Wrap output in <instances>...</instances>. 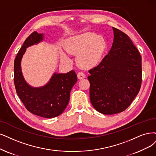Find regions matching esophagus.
Wrapping results in <instances>:
<instances>
[{"label": "esophagus", "mask_w": 156, "mask_h": 156, "mask_svg": "<svg viewBox=\"0 0 156 156\" xmlns=\"http://www.w3.org/2000/svg\"><path fill=\"white\" fill-rule=\"evenodd\" d=\"M77 76H78V78L80 80H81V79H83V78H85V74L83 73L82 72H79V73L77 74Z\"/></svg>", "instance_id": "34e87169"}]
</instances>
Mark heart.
Listing matches in <instances>:
<instances>
[{"label": "heart", "mask_w": 156, "mask_h": 156, "mask_svg": "<svg viewBox=\"0 0 156 156\" xmlns=\"http://www.w3.org/2000/svg\"><path fill=\"white\" fill-rule=\"evenodd\" d=\"M106 48L104 38L94 33H85L69 38L66 48L68 53L78 55L77 62L80 66L89 68L100 62ZM62 57L63 60H69L64 53Z\"/></svg>", "instance_id": "obj_1"}]
</instances>
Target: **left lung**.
Segmentation results:
<instances>
[{
	"label": "left lung",
	"mask_w": 156,
	"mask_h": 156,
	"mask_svg": "<svg viewBox=\"0 0 156 156\" xmlns=\"http://www.w3.org/2000/svg\"><path fill=\"white\" fill-rule=\"evenodd\" d=\"M111 49L97 67L89 71L90 100L101 114L124 111L131 104L141 85V57L130 38L112 27Z\"/></svg>",
	"instance_id": "obj_1"
}]
</instances>
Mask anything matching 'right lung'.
<instances>
[{
    "instance_id": "1",
    "label": "right lung",
    "mask_w": 156,
    "mask_h": 156,
    "mask_svg": "<svg viewBox=\"0 0 156 156\" xmlns=\"http://www.w3.org/2000/svg\"><path fill=\"white\" fill-rule=\"evenodd\" d=\"M44 41V34L32 33L19 50L14 62V82L16 93L27 110L37 116L53 118L60 115L67 107L71 90L77 82L74 71L54 73L49 82L41 87H33L23 76L21 62L26 49Z\"/></svg>"
}]
</instances>
